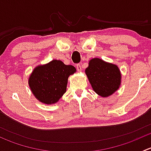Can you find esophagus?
Wrapping results in <instances>:
<instances>
[{"mask_svg":"<svg viewBox=\"0 0 151 151\" xmlns=\"http://www.w3.org/2000/svg\"><path fill=\"white\" fill-rule=\"evenodd\" d=\"M77 69L78 71H82V67L80 64H77Z\"/></svg>","mask_w":151,"mask_h":151,"instance_id":"obj_1","label":"esophagus"}]
</instances>
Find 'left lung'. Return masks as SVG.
Instances as JSON below:
<instances>
[{"label": "left lung", "mask_w": 151, "mask_h": 151, "mask_svg": "<svg viewBox=\"0 0 151 151\" xmlns=\"http://www.w3.org/2000/svg\"><path fill=\"white\" fill-rule=\"evenodd\" d=\"M85 74L94 92L103 98L112 95L121 86L122 77L118 66L99 58L89 60Z\"/></svg>", "instance_id": "1"}]
</instances>
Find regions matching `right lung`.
Returning a JSON list of instances; mask_svg holds the SVG:
<instances>
[{"mask_svg": "<svg viewBox=\"0 0 151 151\" xmlns=\"http://www.w3.org/2000/svg\"><path fill=\"white\" fill-rule=\"evenodd\" d=\"M75 67L60 60H52L35 67L28 77V85L35 98L45 104L57 103L66 91L68 78Z\"/></svg>", "mask_w": 151, "mask_h": 151, "instance_id": "1", "label": "right lung"}]
</instances>
